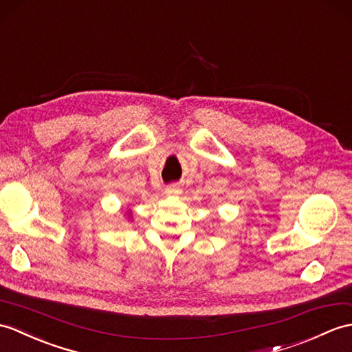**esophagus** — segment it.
Returning <instances> with one entry per match:
<instances>
[{
  "label": "esophagus",
  "instance_id": "esophagus-1",
  "mask_svg": "<svg viewBox=\"0 0 352 352\" xmlns=\"http://www.w3.org/2000/svg\"><path fill=\"white\" fill-rule=\"evenodd\" d=\"M179 193H182V189L177 184H169L165 187V195L166 196H178Z\"/></svg>",
  "mask_w": 352,
  "mask_h": 352
}]
</instances>
